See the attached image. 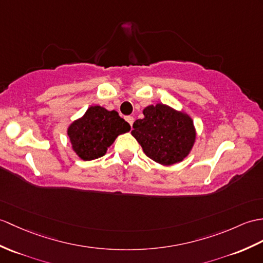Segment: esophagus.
I'll return each mask as SVG.
<instances>
[{"label":"esophagus","instance_id":"1","mask_svg":"<svg viewBox=\"0 0 263 263\" xmlns=\"http://www.w3.org/2000/svg\"><path fill=\"white\" fill-rule=\"evenodd\" d=\"M125 120L129 122V124L132 126V124H133V122H134V119H133V117H126L125 118Z\"/></svg>","mask_w":263,"mask_h":263}]
</instances>
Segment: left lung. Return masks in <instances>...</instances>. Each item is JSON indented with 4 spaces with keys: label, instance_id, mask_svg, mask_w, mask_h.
<instances>
[{
    "label": "left lung",
    "instance_id": "obj_1",
    "mask_svg": "<svg viewBox=\"0 0 263 263\" xmlns=\"http://www.w3.org/2000/svg\"><path fill=\"white\" fill-rule=\"evenodd\" d=\"M143 115L133 123L131 134L144 154L164 166L184 160L196 139L192 118L161 103L146 106Z\"/></svg>",
    "mask_w": 263,
    "mask_h": 263
}]
</instances>
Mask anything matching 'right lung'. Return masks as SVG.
Listing matches in <instances>:
<instances>
[{
	"label": "right lung",
	"instance_id": "add662e5",
	"mask_svg": "<svg viewBox=\"0 0 263 263\" xmlns=\"http://www.w3.org/2000/svg\"><path fill=\"white\" fill-rule=\"evenodd\" d=\"M130 124L117 111L95 105L68 126L71 148L81 159L88 161L103 157L120 134L129 132Z\"/></svg>",
	"mask_w": 263,
	"mask_h": 263
}]
</instances>
